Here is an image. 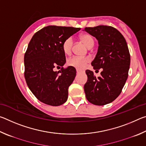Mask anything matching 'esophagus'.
<instances>
[{
	"label": "esophagus",
	"mask_w": 146,
	"mask_h": 146,
	"mask_svg": "<svg viewBox=\"0 0 146 146\" xmlns=\"http://www.w3.org/2000/svg\"><path fill=\"white\" fill-rule=\"evenodd\" d=\"M80 72H81L80 70H78V69H76V73H80Z\"/></svg>",
	"instance_id": "1"
}]
</instances>
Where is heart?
<instances>
[{
  "instance_id": "obj_1",
  "label": "heart",
  "mask_w": 146,
  "mask_h": 146,
  "mask_svg": "<svg viewBox=\"0 0 146 146\" xmlns=\"http://www.w3.org/2000/svg\"><path fill=\"white\" fill-rule=\"evenodd\" d=\"M80 39L85 45L90 48L94 45V40L92 36L88 34H84L80 36ZM73 46V40L72 37H68L64 41L62 44V49L66 55H70L72 51ZM90 61L88 58H82L80 56H74L68 60V64L78 70H82L84 68L88 62Z\"/></svg>"
}]
</instances>
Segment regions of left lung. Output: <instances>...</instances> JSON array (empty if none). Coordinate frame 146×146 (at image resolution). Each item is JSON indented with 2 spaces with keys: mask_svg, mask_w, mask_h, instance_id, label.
Here are the masks:
<instances>
[{
  "mask_svg": "<svg viewBox=\"0 0 146 146\" xmlns=\"http://www.w3.org/2000/svg\"><path fill=\"white\" fill-rule=\"evenodd\" d=\"M84 31L98 40V51L91 65L94 70H103L97 78L92 71H86V97L93 104H108L118 97L127 80L130 66L127 44L120 32L111 26L100 25Z\"/></svg>",
  "mask_w": 146,
  "mask_h": 146,
  "instance_id": "1",
  "label": "left lung"
}]
</instances>
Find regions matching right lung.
I'll return each mask as SVG.
<instances>
[{
  "label": "right lung",
  "instance_id": "right-lung-1",
  "mask_svg": "<svg viewBox=\"0 0 146 146\" xmlns=\"http://www.w3.org/2000/svg\"><path fill=\"white\" fill-rule=\"evenodd\" d=\"M73 27L48 26L35 33L24 55V76L36 98L46 104L58 106L66 102L68 88L76 76L72 66L63 69L64 41L80 30ZM61 67L55 72L54 67Z\"/></svg>",
  "mask_w": 146,
  "mask_h": 146
}]
</instances>
